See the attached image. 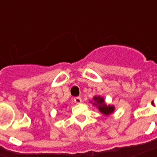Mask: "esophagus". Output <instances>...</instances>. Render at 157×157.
Wrapping results in <instances>:
<instances>
[{
    "mask_svg": "<svg viewBox=\"0 0 157 157\" xmlns=\"http://www.w3.org/2000/svg\"><path fill=\"white\" fill-rule=\"evenodd\" d=\"M81 98H80V97H76V98H74V102L76 103V104H80V103H81Z\"/></svg>",
    "mask_w": 157,
    "mask_h": 157,
    "instance_id": "34e87169",
    "label": "esophagus"
}]
</instances>
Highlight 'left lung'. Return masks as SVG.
Here are the masks:
<instances>
[{"label": "left lung", "mask_w": 157, "mask_h": 157, "mask_svg": "<svg viewBox=\"0 0 157 157\" xmlns=\"http://www.w3.org/2000/svg\"><path fill=\"white\" fill-rule=\"evenodd\" d=\"M90 103H93L94 106H96L98 111L104 115L105 117H108L112 114L115 111L114 105H107L104 100V98L99 95H95L93 97V100H90Z\"/></svg>", "instance_id": "1"}]
</instances>
